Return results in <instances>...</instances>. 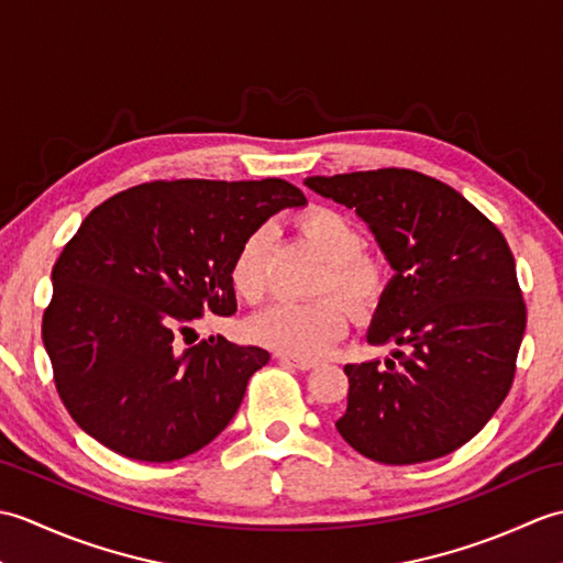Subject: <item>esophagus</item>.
<instances>
[{
	"label": "esophagus",
	"instance_id": "1",
	"mask_svg": "<svg viewBox=\"0 0 563 563\" xmlns=\"http://www.w3.org/2000/svg\"><path fill=\"white\" fill-rule=\"evenodd\" d=\"M278 361L288 367H297V369H314L317 363L314 361H300V357H290V355H278Z\"/></svg>",
	"mask_w": 563,
	"mask_h": 563
}]
</instances>
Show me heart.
<instances>
[{
	"label": "heart",
	"mask_w": 563,
	"mask_h": 563,
	"mask_svg": "<svg viewBox=\"0 0 563 563\" xmlns=\"http://www.w3.org/2000/svg\"><path fill=\"white\" fill-rule=\"evenodd\" d=\"M297 230L327 258L317 290L339 292L355 314H369L387 292V266L363 249V232L349 214L327 206H312L297 218ZM271 232H251L239 246L230 268L234 292L246 302H258L266 290ZM345 309L321 297L312 302H275L249 319L251 341L266 349L312 361L324 355L345 331Z\"/></svg>",
	"instance_id": "heart-1"
}]
</instances>
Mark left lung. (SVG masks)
I'll use <instances>...</instances> for the list:
<instances>
[{"instance_id":"8db88e82","label":"left lung","mask_w":563,"mask_h":563,"mask_svg":"<svg viewBox=\"0 0 563 563\" xmlns=\"http://www.w3.org/2000/svg\"><path fill=\"white\" fill-rule=\"evenodd\" d=\"M305 186L355 210L394 271L367 343L397 349L385 365L343 367L341 438L382 464L462 448L504 404L528 319L504 234L457 190L411 169L309 176Z\"/></svg>"}]
</instances>
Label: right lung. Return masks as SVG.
I'll use <instances>...</instances> for the list:
<instances>
[{
    "mask_svg": "<svg viewBox=\"0 0 563 563\" xmlns=\"http://www.w3.org/2000/svg\"><path fill=\"white\" fill-rule=\"evenodd\" d=\"M307 198L280 178L152 181L93 208L53 268L43 343L77 426L137 462H174L232 421L258 345L176 333L212 312L230 317V268L244 239Z\"/></svg>",
    "mask_w": 563,
    "mask_h": 563,
    "instance_id": "1",
    "label": "right lung"
}]
</instances>
